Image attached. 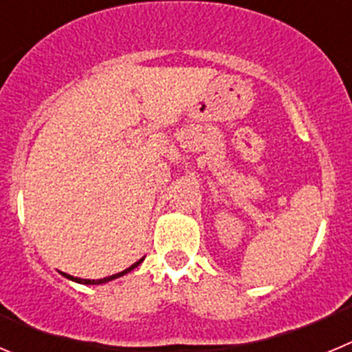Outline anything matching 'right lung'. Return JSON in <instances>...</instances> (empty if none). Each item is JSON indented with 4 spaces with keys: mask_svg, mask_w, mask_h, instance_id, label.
Wrapping results in <instances>:
<instances>
[{
    "mask_svg": "<svg viewBox=\"0 0 352 352\" xmlns=\"http://www.w3.org/2000/svg\"><path fill=\"white\" fill-rule=\"evenodd\" d=\"M142 261L144 259H139L138 263H133L132 266H130V268H126L125 272H121V273H116V275H111V276H105V278H98V280H88V278H77V276H72V275H67V273H63L65 276H67V278H70V280H74V282H79V284H86V285H93V284H105V282H109V280H114V278H118V276H123L125 275V273H129V272H132L133 268H138L139 264L142 263Z\"/></svg>",
    "mask_w": 352,
    "mask_h": 352,
    "instance_id": "obj_1",
    "label": "right lung"
}]
</instances>
